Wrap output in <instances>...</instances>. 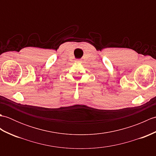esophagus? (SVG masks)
<instances>
[{"instance_id":"34e87169","label":"esophagus","mask_w":156,"mask_h":156,"mask_svg":"<svg viewBox=\"0 0 156 156\" xmlns=\"http://www.w3.org/2000/svg\"><path fill=\"white\" fill-rule=\"evenodd\" d=\"M75 62H77V63H82V60H81V59H76V60Z\"/></svg>"}]
</instances>
